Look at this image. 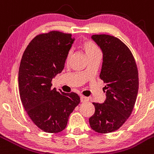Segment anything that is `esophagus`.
<instances>
[{
  "label": "esophagus",
  "mask_w": 154,
  "mask_h": 154,
  "mask_svg": "<svg viewBox=\"0 0 154 154\" xmlns=\"http://www.w3.org/2000/svg\"><path fill=\"white\" fill-rule=\"evenodd\" d=\"M80 101H81V103H87L88 101V98L86 97L81 96L80 97Z\"/></svg>",
  "instance_id": "1"
}]
</instances>
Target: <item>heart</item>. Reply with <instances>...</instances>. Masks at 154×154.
<instances>
[{"mask_svg": "<svg viewBox=\"0 0 154 154\" xmlns=\"http://www.w3.org/2000/svg\"><path fill=\"white\" fill-rule=\"evenodd\" d=\"M82 47L85 49V52L88 54V56L91 55V54H96V53H100V50L97 46L94 44L92 41L91 40H85V41L82 42ZM71 55V51L69 53V55H68V59L70 57Z\"/></svg>", "mask_w": 154, "mask_h": 154, "instance_id": "b5f03b06", "label": "heart"}]
</instances>
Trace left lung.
Instances as JSON below:
<instances>
[{"label": "left lung", "instance_id": "8db88e82", "mask_svg": "<svg viewBox=\"0 0 154 154\" xmlns=\"http://www.w3.org/2000/svg\"><path fill=\"white\" fill-rule=\"evenodd\" d=\"M91 39L103 51L100 77L106 84L103 103H93L95 112L91 128L100 134L118 130L131 114L139 88L138 70L131 51L119 39L94 35Z\"/></svg>", "mask_w": 154, "mask_h": 154}]
</instances>
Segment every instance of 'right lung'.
I'll return each instance as SVG.
<instances>
[{"mask_svg": "<svg viewBox=\"0 0 154 154\" xmlns=\"http://www.w3.org/2000/svg\"><path fill=\"white\" fill-rule=\"evenodd\" d=\"M74 38L58 31L37 35L28 45L20 61L18 86L27 114L47 133L64 130L69 116L80 103L76 93L51 88V80L63 70Z\"/></svg>", "mask_w": 154, "mask_h": 154, "instance_id": "1", "label": "right lung"}]
</instances>
